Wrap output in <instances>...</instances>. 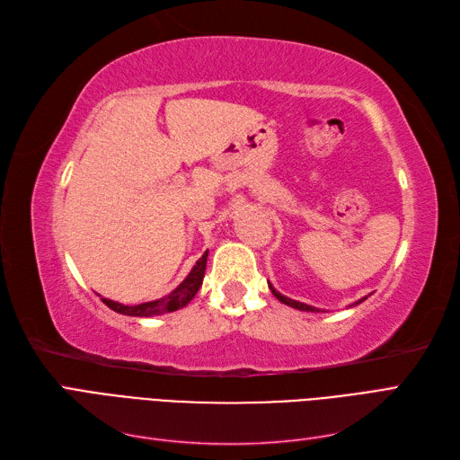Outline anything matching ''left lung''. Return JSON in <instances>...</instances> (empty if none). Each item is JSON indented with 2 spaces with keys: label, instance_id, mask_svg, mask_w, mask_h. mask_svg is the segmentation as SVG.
<instances>
[{
  "label": "left lung",
  "instance_id": "obj_1",
  "mask_svg": "<svg viewBox=\"0 0 460 460\" xmlns=\"http://www.w3.org/2000/svg\"><path fill=\"white\" fill-rule=\"evenodd\" d=\"M269 288H270V291H272V296L278 299V301H282L284 305H288V307H294V309H297V311H307V313H320L316 307H311V305H307V303H301V301H296V299H289V297H286V296H282L280 291H276L274 288H272V284L269 282ZM367 297H363V299H358L357 303H353V305H358V303H363ZM351 305V307H353Z\"/></svg>",
  "mask_w": 460,
  "mask_h": 460
}]
</instances>
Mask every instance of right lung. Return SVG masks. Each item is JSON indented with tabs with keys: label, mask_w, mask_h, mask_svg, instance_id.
I'll list each match as a JSON object with an SVG mask.
<instances>
[{
	"label": "right lung",
	"mask_w": 460,
	"mask_h": 460,
	"mask_svg": "<svg viewBox=\"0 0 460 460\" xmlns=\"http://www.w3.org/2000/svg\"><path fill=\"white\" fill-rule=\"evenodd\" d=\"M207 255H208V249L201 255V259L196 264H193V269L186 276V280L180 284L174 291H171L169 296H164L163 299L132 305V307H130V305H122V303L111 301V299H105V297H102V301L107 305L109 309H113L115 313L128 314V316H155V314H164V313H172V311L182 309L193 297H196V294L203 284Z\"/></svg>",
	"instance_id": "obj_1"
}]
</instances>
